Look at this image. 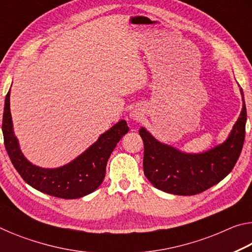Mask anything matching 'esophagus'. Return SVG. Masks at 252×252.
<instances>
[{"instance_id": "esophagus-1", "label": "esophagus", "mask_w": 252, "mask_h": 252, "mask_svg": "<svg viewBox=\"0 0 252 252\" xmlns=\"http://www.w3.org/2000/svg\"><path fill=\"white\" fill-rule=\"evenodd\" d=\"M142 117H143V114H142V112H141V111H140L139 109H134V110L132 111V112L130 113V118L133 119V120H136V121L141 120Z\"/></svg>"}]
</instances>
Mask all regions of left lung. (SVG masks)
Returning <instances> with one entry per match:
<instances>
[{
    "label": "left lung",
    "mask_w": 252,
    "mask_h": 252,
    "mask_svg": "<svg viewBox=\"0 0 252 252\" xmlns=\"http://www.w3.org/2000/svg\"><path fill=\"white\" fill-rule=\"evenodd\" d=\"M244 99V92L240 89ZM247 110L240 117L223 143L202 153H185L161 143L141 127L144 144V176L157 189L178 195L201 193L219 183L231 172L240 156L246 134Z\"/></svg>",
    "instance_id": "obj_1"
}]
</instances>
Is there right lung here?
<instances>
[{"label":"right lung","instance_id":"add662e5","mask_svg":"<svg viewBox=\"0 0 252 252\" xmlns=\"http://www.w3.org/2000/svg\"><path fill=\"white\" fill-rule=\"evenodd\" d=\"M2 131L4 146L12 164L23 180L41 192L62 199H76L91 193L103 181L106 163L117 143L129 131L126 120L119 121L99 136L92 146L73 161L57 169L32 164L20 150L10 111V91L4 103Z\"/></svg>","mask_w":252,"mask_h":252}]
</instances>
